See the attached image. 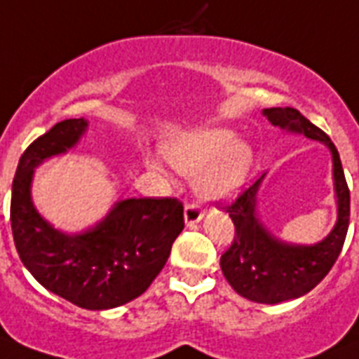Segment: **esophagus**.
I'll return each mask as SVG.
<instances>
[{
  "mask_svg": "<svg viewBox=\"0 0 359 359\" xmlns=\"http://www.w3.org/2000/svg\"><path fill=\"white\" fill-rule=\"evenodd\" d=\"M203 217H204V212H203V208L198 206V204H195V203L186 204V208H184V222H186V224H188V226L197 224V222L201 221Z\"/></svg>",
  "mask_w": 359,
  "mask_h": 359,
  "instance_id": "esophagus-1",
  "label": "esophagus"
}]
</instances>
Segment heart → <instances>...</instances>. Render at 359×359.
Listing matches in <instances>:
<instances>
[{
    "mask_svg": "<svg viewBox=\"0 0 359 359\" xmlns=\"http://www.w3.org/2000/svg\"><path fill=\"white\" fill-rule=\"evenodd\" d=\"M165 156L179 171L197 175L195 188L208 201L230 198L245 184L252 168V149L236 142L230 129H203L165 146Z\"/></svg>",
    "mask_w": 359,
    "mask_h": 359,
    "instance_id": "b5f03b06",
    "label": "heart"
}]
</instances>
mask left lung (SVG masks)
<instances>
[{
	"mask_svg": "<svg viewBox=\"0 0 359 359\" xmlns=\"http://www.w3.org/2000/svg\"><path fill=\"white\" fill-rule=\"evenodd\" d=\"M263 114L277 128L288 133L305 135L330 149L334 191L338 198V221L332 231L316 245H294L277 239L259 222L257 194L264 175L246 188L230 206H226V212L230 213L236 226L233 243L221 255V270L226 281L246 299L276 305L305 296L330 272L347 237L351 191L338 149L327 133L292 107H270L264 109Z\"/></svg>",
	"mask_w": 359,
	"mask_h": 359,
	"instance_id": "obj_1",
	"label": "left lung"
}]
</instances>
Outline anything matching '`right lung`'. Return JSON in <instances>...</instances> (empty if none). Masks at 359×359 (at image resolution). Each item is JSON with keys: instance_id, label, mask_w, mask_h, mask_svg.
Returning <instances> with one entry per match:
<instances>
[{"instance_id": "right-lung-1", "label": "right lung", "mask_w": 359, "mask_h": 359, "mask_svg": "<svg viewBox=\"0 0 359 359\" xmlns=\"http://www.w3.org/2000/svg\"><path fill=\"white\" fill-rule=\"evenodd\" d=\"M86 129L87 120H63L27 147L12 180L11 226L21 263L41 287L80 309L107 310L144 294L161 273L184 228V208L171 197L126 198L89 230H56L32 204V177Z\"/></svg>"}]
</instances>
